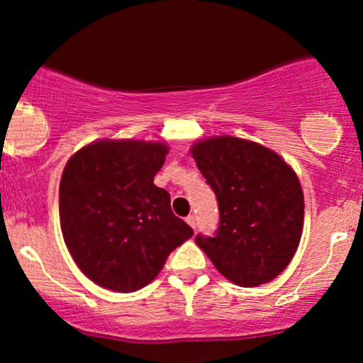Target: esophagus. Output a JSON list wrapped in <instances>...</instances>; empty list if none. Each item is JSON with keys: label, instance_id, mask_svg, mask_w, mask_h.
I'll return each instance as SVG.
<instances>
[{"label": "esophagus", "instance_id": "esophagus-1", "mask_svg": "<svg viewBox=\"0 0 363 363\" xmlns=\"http://www.w3.org/2000/svg\"><path fill=\"white\" fill-rule=\"evenodd\" d=\"M186 222L189 223L191 227H193V228H196V216H194V215H189V216H187V218H186Z\"/></svg>", "mask_w": 363, "mask_h": 363}]
</instances>
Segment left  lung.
I'll return each mask as SVG.
<instances>
[{
    "instance_id": "1",
    "label": "left lung",
    "mask_w": 363,
    "mask_h": 363,
    "mask_svg": "<svg viewBox=\"0 0 363 363\" xmlns=\"http://www.w3.org/2000/svg\"><path fill=\"white\" fill-rule=\"evenodd\" d=\"M191 155L220 208L215 237L198 235L196 244L235 285L272 281L290 264L302 237L297 174L273 150L230 135L196 141Z\"/></svg>"
}]
</instances>
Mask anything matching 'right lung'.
<instances>
[{
	"mask_svg": "<svg viewBox=\"0 0 363 363\" xmlns=\"http://www.w3.org/2000/svg\"><path fill=\"white\" fill-rule=\"evenodd\" d=\"M169 147L162 141L97 140L69 157L60 184L62 239L86 278L129 294L147 286L193 228L153 184Z\"/></svg>",
	"mask_w": 363,
	"mask_h": 363,
	"instance_id": "add662e5",
	"label": "right lung"
}]
</instances>
